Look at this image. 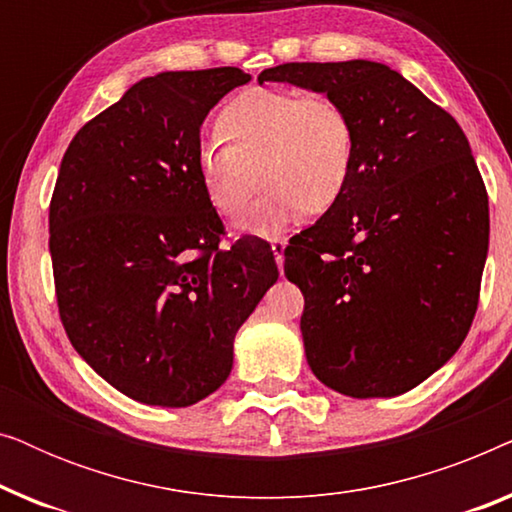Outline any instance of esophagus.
<instances>
[{"label": "esophagus", "mask_w": 512, "mask_h": 512, "mask_svg": "<svg viewBox=\"0 0 512 512\" xmlns=\"http://www.w3.org/2000/svg\"><path fill=\"white\" fill-rule=\"evenodd\" d=\"M270 247H272V254H275V261H277V265H279V270H282L286 242H284V240H270Z\"/></svg>", "instance_id": "esophagus-1"}]
</instances>
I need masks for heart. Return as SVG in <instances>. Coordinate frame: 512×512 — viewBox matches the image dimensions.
I'll list each match as a JSON object with an SVG mask.
<instances>
[{"label":"heart","mask_w":512,"mask_h":512,"mask_svg":"<svg viewBox=\"0 0 512 512\" xmlns=\"http://www.w3.org/2000/svg\"><path fill=\"white\" fill-rule=\"evenodd\" d=\"M226 137L198 153V174L209 205L237 219L256 191L268 186L242 230L270 235L307 212H326L345 195L356 163V130L331 95L256 88L237 95L219 118Z\"/></svg>","instance_id":"obj_1"}]
</instances>
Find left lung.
<instances>
[{
	"instance_id": "1",
	"label": "left lung",
	"mask_w": 512,
	"mask_h": 512,
	"mask_svg": "<svg viewBox=\"0 0 512 512\" xmlns=\"http://www.w3.org/2000/svg\"><path fill=\"white\" fill-rule=\"evenodd\" d=\"M265 81L335 97L356 130L345 195L284 249L307 363L345 396L405 394L450 361L478 310L489 202L464 130L380 62H286Z\"/></svg>"
}]
</instances>
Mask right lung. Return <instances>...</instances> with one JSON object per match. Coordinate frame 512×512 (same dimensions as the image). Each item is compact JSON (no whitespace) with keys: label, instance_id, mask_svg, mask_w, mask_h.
<instances>
[{"label":"right lung","instance_id":"obj_1","mask_svg":"<svg viewBox=\"0 0 512 512\" xmlns=\"http://www.w3.org/2000/svg\"><path fill=\"white\" fill-rule=\"evenodd\" d=\"M237 67L135 83L76 132L51 207L55 298L83 361L121 394L186 408L226 382L237 328L277 282L270 244L235 240L198 174L200 125Z\"/></svg>","mask_w":512,"mask_h":512}]
</instances>
